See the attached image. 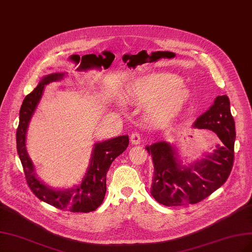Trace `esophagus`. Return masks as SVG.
Instances as JSON below:
<instances>
[{"mask_svg":"<svg viewBox=\"0 0 252 252\" xmlns=\"http://www.w3.org/2000/svg\"><path fill=\"white\" fill-rule=\"evenodd\" d=\"M131 142L135 145H137V144L141 142V137H140V135H139V133L135 132L131 135Z\"/></svg>","mask_w":252,"mask_h":252,"instance_id":"obj_1","label":"esophagus"}]
</instances>
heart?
Returning a JSON list of instances; mask_svg holds the SVG:
<instances>
[{
	"instance_id": "heart-1",
	"label": "heart",
	"mask_w": 252,
	"mask_h": 252,
	"mask_svg": "<svg viewBox=\"0 0 252 252\" xmlns=\"http://www.w3.org/2000/svg\"><path fill=\"white\" fill-rule=\"evenodd\" d=\"M126 92L129 98L147 102V113L159 120L178 115L191 95L180 76L166 71L152 72L134 80Z\"/></svg>"
}]
</instances>
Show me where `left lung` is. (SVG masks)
<instances>
[{
    "instance_id": "left-lung-1",
    "label": "left lung",
    "mask_w": 252,
    "mask_h": 252,
    "mask_svg": "<svg viewBox=\"0 0 252 252\" xmlns=\"http://www.w3.org/2000/svg\"><path fill=\"white\" fill-rule=\"evenodd\" d=\"M193 126L211 129L221 142L211 154H204L192 164L184 165L178 148L166 141L145 147L154 164L151 193L164 206H187L203 200L226 182L231 171L236 128L228 97L217 96Z\"/></svg>"
}]
</instances>
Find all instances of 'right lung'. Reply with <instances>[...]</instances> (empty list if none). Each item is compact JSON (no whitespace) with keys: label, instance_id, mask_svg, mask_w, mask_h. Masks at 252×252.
Returning <instances> with one entry per match:
<instances>
[{"label":"right lung","instance_id":"1","mask_svg":"<svg viewBox=\"0 0 252 252\" xmlns=\"http://www.w3.org/2000/svg\"><path fill=\"white\" fill-rule=\"evenodd\" d=\"M64 72L44 76L37 87L28 94L20 110V124L16 131V148L20 157L27 184L40 200L51 206L74 213H89L96 210L104 200L107 187L106 176L110 166L128 146V136H118L96 142L93 146L90 164L81 184L68 189H56L40 181L35 173V167L26 150V135L30 120L42 96L44 86L64 78Z\"/></svg>","mask_w":252,"mask_h":252}]
</instances>
